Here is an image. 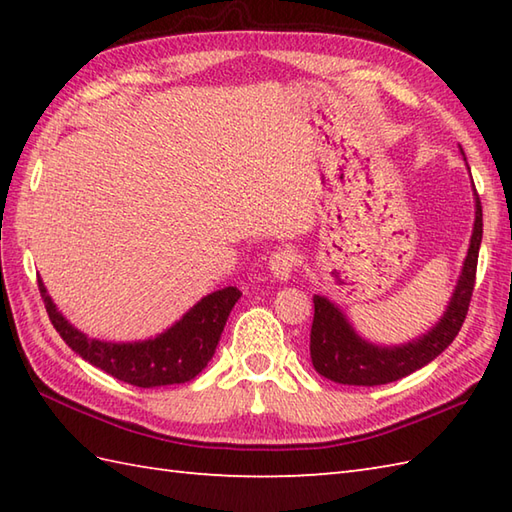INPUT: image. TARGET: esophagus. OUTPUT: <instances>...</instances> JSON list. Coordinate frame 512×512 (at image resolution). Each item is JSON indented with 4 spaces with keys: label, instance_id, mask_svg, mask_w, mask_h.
<instances>
[{
    "label": "esophagus",
    "instance_id": "1",
    "mask_svg": "<svg viewBox=\"0 0 512 512\" xmlns=\"http://www.w3.org/2000/svg\"><path fill=\"white\" fill-rule=\"evenodd\" d=\"M297 266V255L292 248H277L268 259V268L277 279H288Z\"/></svg>",
    "mask_w": 512,
    "mask_h": 512
}]
</instances>
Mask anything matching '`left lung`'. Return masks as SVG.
I'll return each instance as SVG.
<instances>
[{"label":"left lung","mask_w":512,"mask_h":512,"mask_svg":"<svg viewBox=\"0 0 512 512\" xmlns=\"http://www.w3.org/2000/svg\"><path fill=\"white\" fill-rule=\"evenodd\" d=\"M475 228L466 255L460 284L453 292L449 310L440 323L420 341L402 347H374L358 339L350 323L328 299L314 297V319L310 330L312 365L325 378L341 385H387L405 378L431 363L458 336L471 306L477 273V255L482 244V202L475 193Z\"/></svg>","instance_id":"left-lung-1"}]
</instances>
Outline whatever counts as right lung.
<instances>
[{
  "mask_svg": "<svg viewBox=\"0 0 512 512\" xmlns=\"http://www.w3.org/2000/svg\"><path fill=\"white\" fill-rule=\"evenodd\" d=\"M46 312L68 347L94 367L136 387H160L187 383L198 376L215 354L217 341L239 299L237 288L228 286L204 297L165 334L145 343H103L74 330L54 308L41 279H37Z\"/></svg>",
  "mask_w": 512,
  "mask_h": 512,
  "instance_id": "1",
  "label": "right lung"
}]
</instances>
